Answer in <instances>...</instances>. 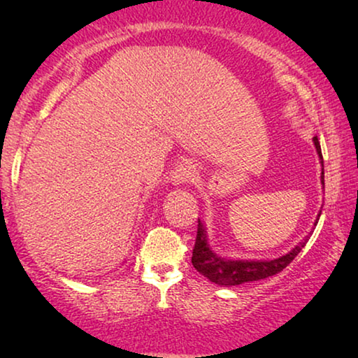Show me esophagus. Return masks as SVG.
Wrapping results in <instances>:
<instances>
[{
	"instance_id": "esophagus-1",
	"label": "esophagus",
	"mask_w": 358,
	"mask_h": 358,
	"mask_svg": "<svg viewBox=\"0 0 358 358\" xmlns=\"http://www.w3.org/2000/svg\"><path fill=\"white\" fill-rule=\"evenodd\" d=\"M195 178V168L190 163L180 164L179 168H176L173 180L174 184H187Z\"/></svg>"
}]
</instances>
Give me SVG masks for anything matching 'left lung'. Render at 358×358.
Segmentation results:
<instances>
[{"label":"left lung","mask_w":358,"mask_h":358,"mask_svg":"<svg viewBox=\"0 0 358 358\" xmlns=\"http://www.w3.org/2000/svg\"><path fill=\"white\" fill-rule=\"evenodd\" d=\"M313 141H315L316 151L321 159V166H322L321 182L324 185V161H322L321 145L320 141H317V136H315ZM306 241L308 238L303 239L298 246L293 248L290 252L285 254V256L272 259V261H239V259L234 261V259L220 257L218 254H215L212 251V248L208 246V241H207V231H205L203 224L200 223L199 220L197 238H195V246L192 252V266L197 268V272L202 273L203 277H207L210 282L218 283V285H224V287L241 285V283L262 280V278L272 277L275 275V273L282 272L283 268H285L288 264H290L293 259L300 254L301 249L305 248Z\"/></svg>","instance_id":"left-lung-1"}]
</instances>
